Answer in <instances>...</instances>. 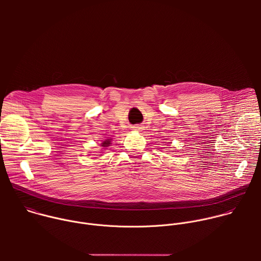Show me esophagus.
<instances>
[{"label":"esophagus","mask_w":261,"mask_h":261,"mask_svg":"<svg viewBox=\"0 0 261 261\" xmlns=\"http://www.w3.org/2000/svg\"><path fill=\"white\" fill-rule=\"evenodd\" d=\"M133 128H135L134 130H138V128H140V127H139V126H136V127H133Z\"/></svg>","instance_id":"34e87169"}]
</instances>
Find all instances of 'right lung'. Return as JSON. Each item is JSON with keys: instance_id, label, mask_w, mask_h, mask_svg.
I'll use <instances>...</instances> for the list:
<instances>
[{"instance_id": "add662e5", "label": "right lung", "mask_w": 261, "mask_h": 261, "mask_svg": "<svg viewBox=\"0 0 261 261\" xmlns=\"http://www.w3.org/2000/svg\"><path fill=\"white\" fill-rule=\"evenodd\" d=\"M110 139H111V138L104 140V141L101 143V146H103V147H107V146H109V145H110V143H111Z\"/></svg>"}]
</instances>
